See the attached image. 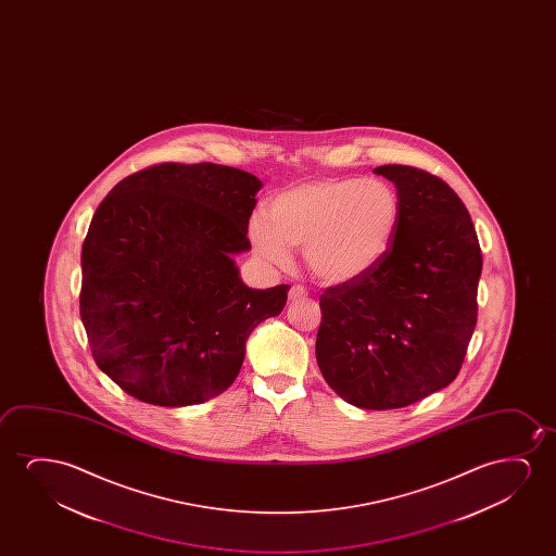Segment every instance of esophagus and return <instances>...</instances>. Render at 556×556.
Here are the masks:
<instances>
[{"label":"esophagus","mask_w":556,"mask_h":556,"mask_svg":"<svg viewBox=\"0 0 556 556\" xmlns=\"http://www.w3.org/2000/svg\"><path fill=\"white\" fill-rule=\"evenodd\" d=\"M307 296V290L304 287H300V285H294L292 289L289 290V298L292 302H296V300H302V298Z\"/></svg>","instance_id":"obj_1"}]
</instances>
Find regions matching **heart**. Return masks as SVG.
Masks as SVG:
<instances>
[{
	"label": "heart",
	"instance_id": "obj_1",
	"mask_svg": "<svg viewBox=\"0 0 556 556\" xmlns=\"http://www.w3.org/2000/svg\"><path fill=\"white\" fill-rule=\"evenodd\" d=\"M401 222V199L383 180L355 176L296 184L269 199L249 226L252 249L289 266L304 247L305 266L327 285H350L388 256Z\"/></svg>",
	"mask_w": 556,
	"mask_h": 556
}]
</instances>
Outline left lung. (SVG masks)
Returning <instances> with one entry per match:
<instances>
[{
    "mask_svg": "<svg viewBox=\"0 0 556 556\" xmlns=\"http://www.w3.org/2000/svg\"><path fill=\"white\" fill-rule=\"evenodd\" d=\"M395 184L401 222L370 274L320 294L315 355L345 403L391 410L456 380L477 325L482 254L471 216L439 176L374 168Z\"/></svg>",
    "mask_w": 556,
    "mask_h": 556,
    "instance_id": "1",
    "label": "left lung"
}]
</instances>
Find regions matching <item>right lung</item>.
Here are the masks:
<instances>
[{
  "instance_id": "1",
  "label": "right lung",
  "mask_w": 556,
  "mask_h": 556,
  "mask_svg": "<svg viewBox=\"0 0 556 556\" xmlns=\"http://www.w3.org/2000/svg\"><path fill=\"white\" fill-rule=\"evenodd\" d=\"M256 176L161 163L123 178L92 216L79 313L100 370L142 403L190 406L233 383L244 343L287 304L289 285L249 289Z\"/></svg>"
}]
</instances>
